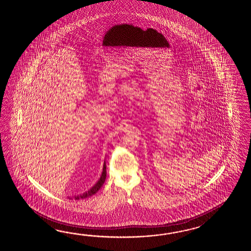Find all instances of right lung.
<instances>
[{"mask_svg":"<svg viewBox=\"0 0 251 251\" xmlns=\"http://www.w3.org/2000/svg\"><path fill=\"white\" fill-rule=\"evenodd\" d=\"M106 176H107L106 163L104 162V165H103V171H102L101 176H100V178L99 179V181L97 182L96 184H95L93 187H91V189H90L88 192H85L84 194H82V195L75 197V200H79L80 198H81V199H84V198H89V197L93 196L94 194H96V193L99 191V189H100V187L103 186V184H104V182H105V179H106Z\"/></svg>","mask_w":251,"mask_h":251,"instance_id":"obj_1","label":"right lung"}]
</instances>
